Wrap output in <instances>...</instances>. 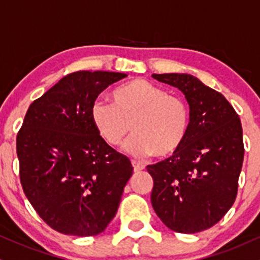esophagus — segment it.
I'll return each mask as SVG.
<instances>
[{
  "label": "esophagus",
  "instance_id": "34e87169",
  "mask_svg": "<svg viewBox=\"0 0 260 260\" xmlns=\"http://www.w3.org/2000/svg\"><path fill=\"white\" fill-rule=\"evenodd\" d=\"M132 166H133L134 172L136 173H139V172H141V170L145 169V166H144V164L137 162V160H134V159L132 160Z\"/></svg>",
  "mask_w": 260,
  "mask_h": 260
}]
</instances>
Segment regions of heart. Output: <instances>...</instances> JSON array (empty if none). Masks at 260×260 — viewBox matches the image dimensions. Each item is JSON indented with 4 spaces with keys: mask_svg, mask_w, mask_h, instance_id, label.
I'll list each match as a JSON object with an SVG mask.
<instances>
[{
    "mask_svg": "<svg viewBox=\"0 0 260 260\" xmlns=\"http://www.w3.org/2000/svg\"><path fill=\"white\" fill-rule=\"evenodd\" d=\"M110 96L111 103L94 101L90 111L94 128L109 145H121L132 129L137 134L126 149L138 157L170 156L185 143L189 110L181 97L145 79L127 81Z\"/></svg>",
    "mask_w": 260,
    "mask_h": 260,
    "instance_id": "heart-1",
    "label": "heart"
}]
</instances>
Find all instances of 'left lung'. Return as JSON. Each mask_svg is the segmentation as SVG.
Masks as SVG:
<instances>
[{"label":"left lung","mask_w":260,"mask_h":260,"mask_svg":"<svg viewBox=\"0 0 260 260\" xmlns=\"http://www.w3.org/2000/svg\"><path fill=\"white\" fill-rule=\"evenodd\" d=\"M152 78L185 94L189 128L173 156L146 167L153 179L151 203L169 229L194 234L215 225L235 202L245 152L241 121L222 93L193 75Z\"/></svg>","instance_id":"1"}]
</instances>
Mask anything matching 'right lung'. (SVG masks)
<instances>
[{"instance_id": "1", "label": "right lung", "mask_w": 260, "mask_h": 260, "mask_svg": "<svg viewBox=\"0 0 260 260\" xmlns=\"http://www.w3.org/2000/svg\"><path fill=\"white\" fill-rule=\"evenodd\" d=\"M126 77L74 72L25 115L16 137L22 189L43 221L62 234L93 236L106 231L132 176L131 160L108 145L90 115L98 94Z\"/></svg>"}]
</instances>
